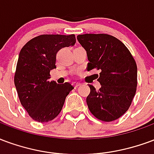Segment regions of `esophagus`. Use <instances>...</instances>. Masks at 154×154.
Returning <instances> with one entry per match:
<instances>
[{
	"label": "esophagus",
	"mask_w": 154,
	"mask_h": 154,
	"mask_svg": "<svg viewBox=\"0 0 154 154\" xmlns=\"http://www.w3.org/2000/svg\"><path fill=\"white\" fill-rule=\"evenodd\" d=\"M80 85H81V83H78V82H74V83H73V86H74V87H79V86H80Z\"/></svg>",
	"instance_id": "obj_1"
}]
</instances>
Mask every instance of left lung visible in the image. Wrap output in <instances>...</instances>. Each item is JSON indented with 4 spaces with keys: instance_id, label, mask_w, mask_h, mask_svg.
<instances>
[{
    "instance_id": "1",
    "label": "left lung",
    "mask_w": 154,
    "mask_h": 154,
    "mask_svg": "<svg viewBox=\"0 0 154 154\" xmlns=\"http://www.w3.org/2000/svg\"><path fill=\"white\" fill-rule=\"evenodd\" d=\"M77 40L87 52L88 71L101 69V88L89 85L86 98L91 113L103 122L120 118L131 106L137 87V66L123 42L108 34H81Z\"/></svg>"
}]
</instances>
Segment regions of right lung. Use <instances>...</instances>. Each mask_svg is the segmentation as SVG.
<instances>
[{
    "label": "right lung",
    "instance_id": "obj_1",
    "mask_svg": "<svg viewBox=\"0 0 154 154\" xmlns=\"http://www.w3.org/2000/svg\"><path fill=\"white\" fill-rule=\"evenodd\" d=\"M74 34H43L31 39L19 55L14 85L22 106L34 121L50 122L60 112L74 87L69 83L49 81L56 68V56L62 48L75 44Z\"/></svg>",
    "mask_w": 154,
    "mask_h": 154
}]
</instances>
